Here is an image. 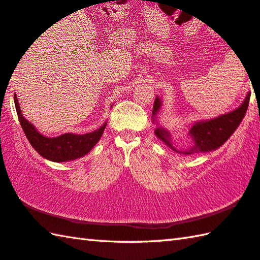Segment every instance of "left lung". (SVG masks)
<instances>
[{
    "label": "left lung",
    "instance_id": "left-lung-1",
    "mask_svg": "<svg viewBox=\"0 0 260 260\" xmlns=\"http://www.w3.org/2000/svg\"><path fill=\"white\" fill-rule=\"evenodd\" d=\"M250 100V92H248L247 97L243 100V103L240 106L230 113L222 114V115L211 118V120H204L195 122L193 126L189 129L188 135L193 139V145L187 151L179 152L171 144V135L165 127L158 126L155 127L156 137L162 140L167 146H169L171 149H174L177 153H183L185 155H190L195 153H204L215 151L219 148L227 139H229L234 131L238 129L241 121L247 113ZM161 100L158 97L155 98L153 106V121L155 122L156 113L160 111Z\"/></svg>",
    "mask_w": 260,
    "mask_h": 260
}]
</instances>
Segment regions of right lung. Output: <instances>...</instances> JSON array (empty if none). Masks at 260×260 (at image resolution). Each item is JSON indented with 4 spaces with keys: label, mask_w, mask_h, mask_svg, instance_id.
Returning <instances> with one entry per match:
<instances>
[{
    "label": "right lung",
    "mask_w": 260,
    "mask_h": 260,
    "mask_svg": "<svg viewBox=\"0 0 260 260\" xmlns=\"http://www.w3.org/2000/svg\"><path fill=\"white\" fill-rule=\"evenodd\" d=\"M16 111L20 125L31 146L41 156L53 162H67L82 157L88 154L99 142L106 127L105 122L99 129L84 135L63 134L54 138L41 135L36 127L22 116L17 95H15Z\"/></svg>",
    "instance_id": "obj_1"
}]
</instances>
